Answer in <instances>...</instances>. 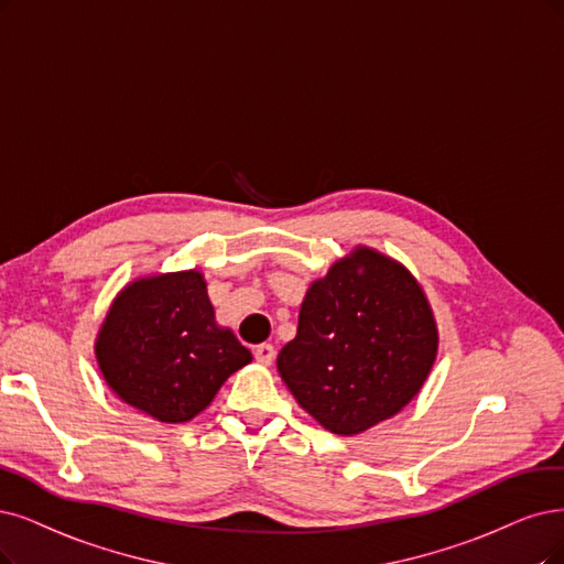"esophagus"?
Returning <instances> with one entry per match:
<instances>
[{"label": "esophagus", "mask_w": 564, "mask_h": 564, "mask_svg": "<svg viewBox=\"0 0 564 564\" xmlns=\"http://www.w3.org/2000/svg\"><path fill=\"white\" fill-rule=\"evenodd\" d=\"M253 356H256V360H258L260 365L269 367L271 362H274V358H276V348L271 346V344H260V346H256Z\"/></svg>", "instance_id": "obj_1"}]
</instances>
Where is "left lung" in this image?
<instances>
[{
  "label": "left lung",
  "mask_w": 564,
  "mask_h": 564,
  "mask_svg": "<svg viewBox=\"0 0 564 564\" xmlns=\"http://www.w3.org/2000/svg\"><path fill=\"white\" fill-rule=\"evenodd\" d=\"M440 329L423 285L369 246H356L308 285L276 367L325 430L360 434L398 415L427 381Z\"/></svg>",
  "instance_id": "left-lung-1"
}]
</instances>
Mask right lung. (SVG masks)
Masks as SVG:
<instances>
[{
	"label": "right lung",
	"instance_id": "1",
	"mask_svg": "<svg viewBox=\"0 0 564 564\" xmlns=\"http://www.w3.org/2000/svg\"><path fill=\"white\" fill-rule=\"evenodd\" d=\"M95 358L118 400L160 423H187L253 356L216 311L197 269L141 276L111 302Z\"/></svg>",
	"mask_w": 564,
	"mask_h": 564
}]
</instances>
